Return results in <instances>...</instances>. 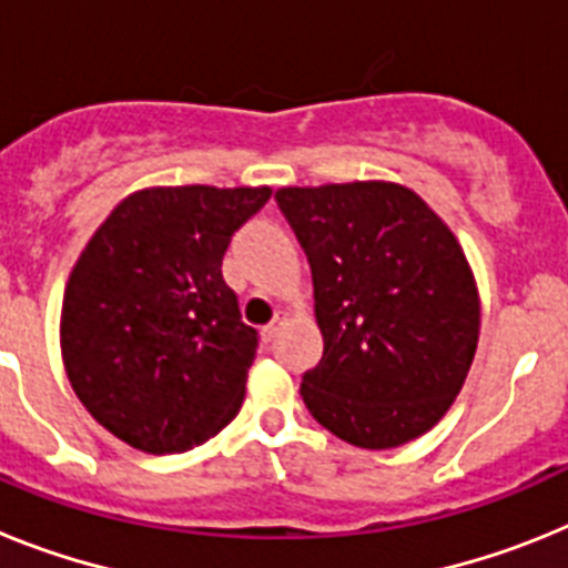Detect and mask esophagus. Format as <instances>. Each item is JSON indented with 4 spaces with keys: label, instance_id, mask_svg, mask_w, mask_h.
<instances>
[{
    "label": "esophagus",
    "instance_id": "1",
    "mask_svg": "<svg viewBox=\"0 0 568 568\" xmlns=\"http://www.w3.org/2000/svg\"><path fill=\"white\" fill-rule=\"evenodd\" d=\"M278 327H281V318H275L273 324H267V327L261 329V335H264V341H273L275 333H278Z\"/></svg>",
    "mask_w": 568,
    "mask_h": 568
}]
</instances>
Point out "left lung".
Masks as SVG:
<instances>
[{"label":"left lung","instance_id":"left-lung-1","mask_svg":"<svg viewBox=\"0 0 568 568\" xmlns=\"http://www.w3.org/2000/svg\"><path fill=\"white\" fill-rule=\"evenodd\" d=\"M275 202L307 253L324 335L301 381L310 415L361 449L429 433L480 333L478 284L453 230L395 182L281 187Z\"/></svg>","mask_w":568,"mask_h":568}]
</instances>
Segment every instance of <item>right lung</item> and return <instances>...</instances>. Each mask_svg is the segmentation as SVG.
Returning a JSON list of instances; mask_svg holds the SVG:
<instances>
[{"label": "right lung", "mask_w": 568, "mask_h": 568, "mask_svg": "<svg viewBox=\"0 0 568 568\" xmlns=\"http://www.w3.org/2000/svg\"><path fill=\"white\" fill-rule=\"evenodd\" d=\"M270 187H148L115 204L68 278L62 361L93 418L133 449L187 453L239 415L255 329L222 275Z\"/></svg>", "instance_id": "add662e5"}]
</instances>
